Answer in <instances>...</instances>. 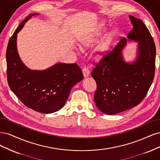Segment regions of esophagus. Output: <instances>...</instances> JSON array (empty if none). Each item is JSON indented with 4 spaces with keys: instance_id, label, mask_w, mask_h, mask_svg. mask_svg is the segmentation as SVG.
Masks as SVG:
<instances>
[{
    "instance_id": "1",
    "label": "esophagus",
    "mask_w": 160,
    "mask_h": 160,
    "mask_svg": "<svg viewBox=\"0 0 160 160\" xmlns=\"http://www.w3.org/2000/svg\"><path fill=\"white\" fill-rule=\"evenodd\" d=\"M82 73H83L84 78H86V77L89 76L90 71L87 68H83V69H82Z\"/></svg>"
}]
</instances>
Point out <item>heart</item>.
<instances>
[{
    "label": "heart",
    "instance_id": "obj_1",
    "mask_svg": "<svg viewBox=\"0 0 160 160\" xmlns=\"http://www.w3.org/2000/svg\"><path fill=\"white\" fill-rule=\"evenodd\" d=\"M103 30H104V26L102 25L93 34L88 36L80 41V47L82 49H85L90 47L94 43L97 42L102 37ZM114 37L115 34L114 32H108L99 42L96 50V56L98 59H101L104 57L109 50Z\"/></svg>",
    "mask_w": 160,
    "mask_h": 160
}]
</instances>
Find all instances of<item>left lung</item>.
I'll list each match as a JSON object with an SVG mask.
<instances>
[{
    "mask_svg": "<svg viewBox=\"0 0 160 160\" xmlns=\"http://www.w3.org/2000/svg\"><path fill=\"white\" fill-rule=\"evenodd\" d=\"M133 29L122 38L92 72L97 84L95 104L102 112L114 115L138 105L154 78L156 46L142 20L130 15ZM128 40L138 42L135 60L127 62L122 51Z\"/></svg>",
    "mask_w": 160,
    "mask_h": 160,
    "instance_id": "1",
    "label": "left lung"
}]
</instances>
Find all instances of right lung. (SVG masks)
Returning a JSON list of instances; mask_svg holds the SVG:
<instances>
[{"instance_id": "add662e5", "label": "right lung", "mask_w": 160, "mask_h": 160, "mask_svg": "<svg viewBox=\"0 0 160 160\" xmlns=\"http://www.w3.org/2000/svg\"><path fill=\"white\" fill-rule=\"evenodd\" d=\"M30 14L16 29L7 49V79L10 88L29 108L51 114L62 108L72 87L84 78L77 64L56 63L43 70H31L21 60L17 50V34L34 15Z\"/></svg>"}]
</instances>
